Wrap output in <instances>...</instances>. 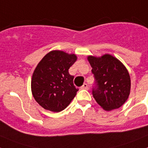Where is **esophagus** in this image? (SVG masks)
<instances>
[{
	"label": "esophagus",
	"instance_id": "esophagus-1",
	"mask_svg": "<svg viewBox=\"0 0 148 148\" xmlns=\"http://www.w3.org/2000/svg\"><path fill=\"white\" fill-rule=\"evenodd\" d=\"M81 89H82V90H88V84L86 83H84L83 85L81 87Z\"/></svg>",
	"mask_w": 148,
	"mask_h": 148
}]
</instances>
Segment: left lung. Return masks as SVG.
<instances>
[{
    "label": "left lung",
    "instance_id": "1",
    "mask_svg": "<svg viewBox=\"0 0 148 148\" xmlns=\"http://www.w3.org/2000/svg\"><path fill=\"white\" fill-rule=\"evenodd\" d=\"M95 82L92 93L105 110L119 108L130 95V78L125 66L110 55L101 58L89 56Z\"/></svg>",
    "mask_w": 148,
    "mask_h": 148
}]
</instances>
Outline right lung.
Instances as JSON below:
<instances>
[{"mask_svg": "<svg viewBox=\"0 0 148 148\" xmlns=\"http://www.w3.org/2000/svg\"><path fill=\"white\" fill-rule=\"evenodd\" d=\"M74 54L51 51L39 62L31 82L34 99L44 109L58 113L67 107L78 91L68 70L75 62Z\"/></svg>", "mask_w": 148, "mask_h": 148, "instance_id": "obj_1", "label": "right lung"}]
</instances>
